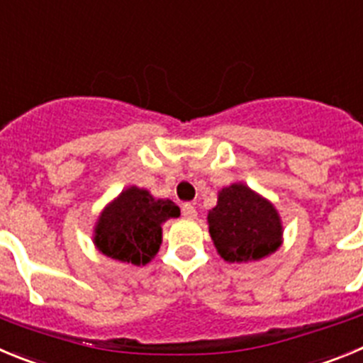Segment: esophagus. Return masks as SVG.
Masks as SVG:
<instances>
[{
    "label": "esophagus",
    "instance_id": "obj_1",
    "mask_svg": "<svg viewBox=\"0 0 363 363\" xmlns=\"http://www.w3.org/2000/svg\"><path fill=\"white\" fill-rule=\"evenodd\" d=\"M182 215H184V218H195V217H197V210H195V206L189 204V202L182 204Z\"/></svg>",
    "mask_w": 363,
    "mask_h": 363
}]
</instances>
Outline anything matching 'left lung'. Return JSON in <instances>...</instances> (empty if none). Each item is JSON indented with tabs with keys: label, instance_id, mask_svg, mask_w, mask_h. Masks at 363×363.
Masks as SVG:
<instances>
[{
	"label": "left lung",
	"instance_id": "left-lung-1",
	"mask_svg": "<svg viewBox=\"0 0 363 363\" xmlns=\"http://www.w3.org/2000/svg\"><path fill=\"white\" fill-rule=\"evenodd\" d=\"M208 224L218 255L228 262L260 260L275 253L282 242V222L275 206L242 182L218 191Z\"/></svg>",
	"mask_w": 363,
	"mask_h": 363
}]
</instances>
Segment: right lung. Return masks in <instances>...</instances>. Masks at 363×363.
<instances>
[{
    "instance_id": "obj_1",
    "label": "right lung",
    "mask_w": 363,
    "mask_h": 363,
    "mask_svg": "<svg viewBox=\"0 0 363 363\" xmlns=\"http://www.w3.org/2000/svg\"><path fill=\"white\" fill-rule=\"evenodd\" d=\"M179 215V206L168 199H153L146 189L130 186L99 215L94 244L110 259L145 266L161 247V224Z\"/></svg>"
}]
</instances>
